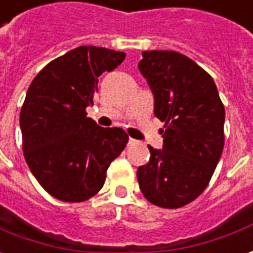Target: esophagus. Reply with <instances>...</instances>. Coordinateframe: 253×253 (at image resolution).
Masks as SVG:
<instances>
[{"label":"esophagus","instance_id":"esophagus-1","mask_svg":"<svg viewBox=\"0 0 253 253\" xmlns=\"http://www.w3.org/2000/svg\"><path fill=\"white\" fill-rule=\"evenodd\" d=\"M136 143H137V140H135V139H132V137H130L129 144H136Z\"/></svg>","mask_w":253,"mask_h":253}]
</instances>
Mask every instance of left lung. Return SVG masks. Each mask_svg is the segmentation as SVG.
I'll return each instance as SVG.
<instances>
[{
	"mask_svg": "<svg viewBox=\"0 0 253 253\" xmlns=\"http://www.w3.org/2000/svg\"><path fill=\"white\" fill-rule=\"evenodd\" d=\"M139 70L154 93V114L164 123L163 150L149 146L137 168L149 203L176 210L210 184L224 146V106L212 77L175 50H144Z\"/></svg>",
	"mask_w": 253,
	"mask_h": 253,
	"instance_id": "8db88e82",
	"label": "left lung"
}]
</instances>
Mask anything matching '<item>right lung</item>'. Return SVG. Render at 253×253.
<instances>
[{
    "instance_id": "obj_1",
    "label": "right lung",
    "mask_w": 253,
    "mask_h": 253,
    "mask_svg": "<svg viewBox=\"0 0 253 253\" xmlns=\"http://www.w3.org/2000/svg\"><path fill=\"white\" fill-rule=\"evenodd\" d=\"M124 59L120 50L78 46L49 62L29 86L20 110L24 158L43 190L60 201L96 196L129 140L121 128H102L86 117L97 77Z\"/></svg>"
}]
</instances>
